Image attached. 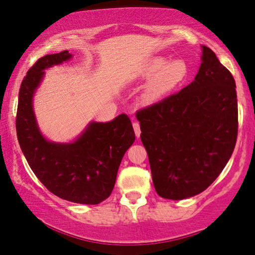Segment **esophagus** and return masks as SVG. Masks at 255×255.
Here are the masks:
<instances>
[{"label": "esophagus", "mask_w": 255, "mask_h": 255, "mask_svg": "<svg viewBox=\"0 0 255 255\" xmlns=\"http://www.w3.org/2000/svg\"><path fill=\"white\" fill-rule=\"evenodd\" d=\"M132 127H134V131H135V135L139 137V135H141V127H139V124L137 121H135V123H132Z\"/></svg>", "instance_id": "esophagus-1"}]
</instances>
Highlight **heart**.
Instances as JSON below:
<instances>
[{"label": "heart", "instance_id": "1", "mask_svg": "<svg viewBox=\"0 0 255 255\" xmlns=\"http://www.w3.org/2000/svg\"><path fill=\"white\" fill-rule=\"evenodd\" d=\"M141 75L144 78L151 77L145 87L143 99L146 103H152L184 83L188 68L182 60L167 63L164 57H155L143 66Z\"/></svg>", "mask_w": 255, "mask_h": 255}]
</instances>
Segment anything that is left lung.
Instances as JSON below:
<instances>
[{
	"instance_id": "8db88e82",
	"label": "left lung",
	"mask_w": 255,
	"mask_h": 255,
	"mask_svg": "<svg viewBox=\"0 0 255 255\" xmlns=\"http://www.w3.org/2000/svg\"><path fill=\"white\" fill-rule=\"evenodd\" d=\"M194 82L136 112L157 194L182 200L213 184L234 152L238 104L232 74L209 47Z\"/></svg>"
}]
</instances>
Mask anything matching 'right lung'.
Here are the masks:
<instances>
[{"label": "right lung", "mask_w": 255, "mask_h": 255, "mask_svg": "<svg viewBox=\"0 0 255 255\" xmlns=\"http://www.w3.org/2000/svg\"><path fill=\"white\" fill-rule=\"evenodd\" d=\"M70 57L68 51L48 54L28 69L18 95L17 138L32 171L49 192L70 202L98 204L112 193L120 163L135 141V132L124 113L111 123H91L74 143L46 141L35 123L32 97L44 69Z\"/></svg>", "instance_id": "add662e5"}]
</instances>
